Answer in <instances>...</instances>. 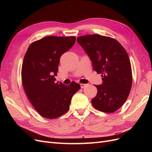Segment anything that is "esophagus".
<instances>
[{"label": "esophagus", "mask_w": 152, "mask_h": 152, "mask_svg": "<svg viewBox=\"0 0 152 152\" xmlns=\"http://www.w3.org/2000/svg\"><path fill=\"white\" fill-rule=\"evenodd\" d=\"M80 87L82 89H83V88H84V87H86V84H80Z\"/></svg>", "instance_id": "obj_1"}]
</instances>
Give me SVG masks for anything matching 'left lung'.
I'll return each mask as SVG.
<instances>
[{
	"instance_id": "left-lung-1",
	"label": "left lung",
	"mask_w": 152,
	"mask_h": 152,
	"mask_svg": "<svg viewBox=\"0 0 152 152\" xmlns=\"http://www.w3.org/2000/svg\"><path fill=\"white\" fill-rule=\"evenodd\" d=\"M77 40L89 56L94 70L102 74L103 84L95 85L98 93L92 104L103 112L117 111L126 102L132 87L131 65L126 50L117 40L98 34L78 37Z\"/></svg>"
}]
</instances>
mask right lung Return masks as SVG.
Masks as SVG:
<instances>
[{"mask_svg":"<svg viewBox=\"0 0 152 152\" xmlns=\"http://www.w3.org/2000/svg\"><path fill=\"white\" fill-rule=\"evenodd\" d=\"M75 37L48 36L32 42L25 55L21 80L25 93L41 116L53 119L65 114L73 95L80 89L75 82L56 83L61 55L70 49Z\"/></svg>","mask_w":152,"mask_h":152,"instance_id":"obj_1","label":"right lung"}]
</instances>
